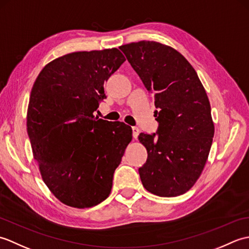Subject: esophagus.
<instances>
[{
    "instance_id": "1",
    "label": "esophagus",
    "mask_w": 249,
    "mask_h": 249,
    "mask_svg": "<svg viewBox=\"0 0 249 249\" xmlns=\"http://www.w3.org/2000/svg\"><path fill=\"white\" fill-rule=\"evenodd\" d=\"M139 133H140V129L138 127H136V126H135V127H133V137L135 139L138 138Z\"/></svg>"
}]
</instances>
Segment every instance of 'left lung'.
<instances>
[{"mask_svg":"<svg viewBox=\"0 0 249 249\" xmlns=\"http://www.w3.org/2000/svg\"><path fill=\"white\" fill-rule=\"evenodd\" d=\"M154 95L157 135L141 133L147 151L142 185L160 197H177L201 176L212 145L214 123L205 89L190 63L172 47L141 40L120 47Z\"/></svg>","mask_w":249,"mask_h":249,"instance_id":"obj_1","label":"left lung"}]
</instances>
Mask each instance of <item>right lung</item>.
<instances>
[{
	"mask_svg": "<svg viewBox=\"0 0 249 249\" xmlns=\"http://www.w3.org/2000/svg\"><path fill=\"white\" fill-rule=\"evenodd\" d=\"M125 61L116 48L79 51L48 63L30 95L26 129L41 178L71 208L108 198L133 130L95 118L104 84Z\"/></svg>",
	"mask_w": 249,
	"mask_h": 249,
	"instance_id": "add662e5",
	"label": "right lung"
}]
</instances>
